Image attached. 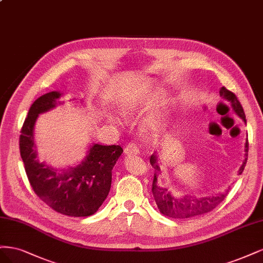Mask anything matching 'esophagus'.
Returning <instances> with one entry per match:
<instances>
[{
	"instance_id": "esophagus-1",
	"label": "esophagus",
	"mask_w": 263,
	"mask_h": 263,
	"mask_svg": "<svg viewBox=\"0 0 263 263\" xmlns=\"http://www.w3.org/2000/svg\"><path fill=\"white\" fill-rule=\"evenodd\" d=\"M124 153L126 155H139L140 154V149H139V146L137 145V144L134 143H129L126 144L125 147H124Z\"/></svg>"
}]
</instances>
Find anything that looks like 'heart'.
<instances>
[{
	"label": "heart",
	"instance_id": "1",
	"mask_svg": "<svg viewBox=\"0 0 263 263\" xmlns=\"http://www.w3.org/2000/svg\"><path fill=\"white\" fill-rule=\"evenodd\" d=\"M160 97H162V94H160V92H155V94H153L151 96V99L152 100H157V99H159ZM122 108H123V111L124 112H130L131 110H132V108H133V105L132 104H130V103H125L123 106H122ZM164 118V115L163 116H160L158 119H160L162 120Z\"/></svg>",
	"mask_w": 263,
	"mask_h": 263
}]
</instances>
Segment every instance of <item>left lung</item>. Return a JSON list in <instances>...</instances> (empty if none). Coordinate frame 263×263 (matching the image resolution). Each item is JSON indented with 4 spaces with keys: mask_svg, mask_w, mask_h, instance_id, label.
<instances>
[{
    "mask_svg": "<svg viewBox=\"0 0 263 263\" xmlns=\"http://www.w3.org/2000/svg\"><path fill=\"white\" fill-rule=\"evenodd\" d=\"M219 96L230 101L234 111L242 119V121L246 123V116L243 112L242 106L240 105L239 100L237 99L234 92L228 90L225 87H222L221 90H219ZM245 152H246L245 154L246 157L242 165L239 168L238 175L242 174L246 163H247L248 141L245 144ZM149 163L155 169L152 191H153V196L156 201V204L160 211V213H163L166 216L173 217V218H189L197 215L205 214L208 212L215 209L227 196L228 190L226 192L218 193V194H215V196H211V197L196 198L193 196H190V194L189 196H184L182 198L174 197L171 191H168L166 188H163L159 185L158 175L160 173V168H159L158 158L156 153H154L151 156Z\"/></svg>",
    "mask_w": 263,
    "mask_h": 263,
    "instance_id": "1",
    "label": "left lung"
}]
</instances>
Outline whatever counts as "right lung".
Returning a JSON list of instances; mask_svg holds the SVG:
<instances>
[{
  "label": "right lung",
  "mask_w": 263,
  "mask_h": 263,
  "mask_svg": "<svg viewBox=\"0 0 263 263\" xmlns=\"http://www.w3.org/2000/svg\"><path fill=\"white\" fill-rule=\"evenodd\" d=\"M60 91H50L31 105L23 124L20 151L29 183L37 196L58 213L82 217L96 213L111 187L112 168L122 154L120 145L92 144L76 167L55 169L37 158L33 128L37 118L53 109Z\"/></svg>",
  "instance_id": "obj_1"
}]
</instances>
